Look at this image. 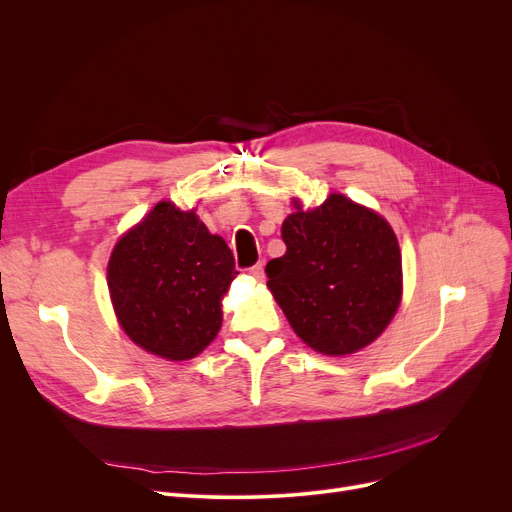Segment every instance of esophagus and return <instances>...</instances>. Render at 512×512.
Returning <instances> with one entry per match:
<instances>
[{
	"mask_svg": "<svg viewBox=\"0 0 512 512\" xmlns=\"http://www.w3.org/2000/svg\"><path fill=\"white\" fill-rule=\"evenodd\" d=\"M249 274L257 280V282H263V278H265V274H263V265L261 263H257V265H253L251 270H249Z\"/></svg>",
	"mask_w": 512,
	"mask_h": 512,
	"instance_id": "esophagus-1",
	"label": "esophagus"
}]
</instances>
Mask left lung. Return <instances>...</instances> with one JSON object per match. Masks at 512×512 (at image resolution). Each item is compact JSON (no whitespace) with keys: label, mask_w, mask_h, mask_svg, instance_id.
I'll return each instance as SVG.
<instances>
[{"label":"left lung","mask_w":512,"mask_h":512,"mask_svg":"<svg viewBox=\"0 0 512 512\" xmlns=\"http://www.w3.org/2000/svg\"><path fill=\"white\" fill-rule=\"evenodd\" d=\"M286 253L265 265L292 330L317 353L342 357L378 338L402 292V259L390 224L344 195L282 224Z\"/></svg>","instance_id":"1"}]
</instances>
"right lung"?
Masks as SVG:
<instances>
[{"mask_svg": "<svg viewBox=\"0 0 512 512\" xmlns=\"http://www.w3.org/2000/svg\"><path fill=\"white\" fill-rule=\"evenodd\" d=\"M236 274L222 236L209 234L195 211L161 201L118 240L107 286L134 342L157 357L184 361L218 334L220 299Z\"/></svg>", "mask_w": 512, "mask_h": 512, "instance_id": "1", "label": "right lung"}]
</instances>
